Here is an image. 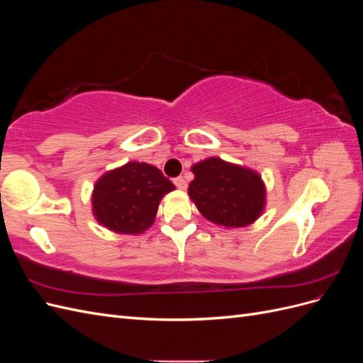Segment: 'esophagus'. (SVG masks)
<instances>
[{
    "mask_svg": "<svg viewBox=\"0 0 363 363\" xmlns=\"http://www.w3.org/2000/svg\"><path fill=\"white\" fill-rule=\"evenodd\" d=\"M174 184L177 186L179 189H186V186H188V183H186V180L183 177H175L174 179Z\"/></svg>",
    "mask_w": 363,
    "mask_h": 363,
    "instance_id": "1",
    "label": "esophagus"
}]
</instances>
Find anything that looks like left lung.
<instances>
[{
    "instance_id": "left-lung-1",
    "label": "left lung",
    "mask_w": 363,
    "mask_h": 363,
    "mask_svg": "<svg viewBox=\"0 0 363 363\" xmlns=\"http://www.w3.org/2000/svg\"><path fill=\"white\" fill-rule=\"evenodd\" d=\"M188 194L204 218L218 225L245 227L263 212L265 184L252 169L211 157L192 167Z\"/></svg>"
}]
</instances>
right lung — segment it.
Wrapping results in <instances>:
<instances>
[{
  "label": "right lung",
  "instance_id": "1",
  "mask_svg": "<svg viewBox=\"0 0 363 363\" xmlns=\"http://www.w3.org/2000/svg\"><path fill=\"white\" fill-rule=\"evenodd\" d=\"M174 188L152 164L130 162L95 183L92 212L98 223L115 233L139 235L155 223L160 200Z\"/></svg>",
  "mask_w": 363,
  "mask_h": 363
}]
</instances>
